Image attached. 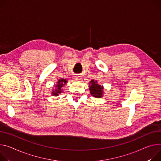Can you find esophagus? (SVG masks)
Here are the masks:
<instances>
[{"instance_id":"1","label":"esophagus","mask_w":161,"mask_h":161,"mask_svg":"<svg viewBox=\"0 0 161 161\" xmlns=\"http://www.w3.org/2000/svg\"><path fill=\"white\" fill-rule=\"evenodd\" d=\"M74 78H75V80H80L81 78H80V76H75L74 77Z\"/></svg>"}]
</instances>
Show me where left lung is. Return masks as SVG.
I'll list each match as a JSON object with an SVG mask.
<instances>
[{
	"label": "left lung",
	"instance_id": "1",
	"mask_svg": "<svg viewBox=\"0 0 161 161\" xmlns=\"http://www.w3.org/2000/svg\"><path fill=\"white\" fill-rule=\"evenodd\" d=\"M89 86L90 93L92 96L96 98H101L103 96L104 87L103 85L98 84L97 80H91L89 83Z\"/></svg>",
	"mask_w": 161,
	"mask_h": 161
}]
</instances>
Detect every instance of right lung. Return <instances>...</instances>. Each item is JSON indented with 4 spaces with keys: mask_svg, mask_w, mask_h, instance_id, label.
<instances>
[{
    "mask_svg": "<svg viewBox=\"0 0 161 161\" xmlns=\"http://www.w3.org/2000/svg\"><path fill=\"white\" fill-rule=\"evenodd\" d=\"M67 83V79L61 78L58 80V81L56 82L57 85H55V88H54L52 90L51 94L54 96H58L60 94L62 93L63 92L62 87H64V86Z\"/></svg>",
    "mask_w": 161,
    "mask_h": 161,
    "instance_id": "1",
    "label": "right lung"
}]
</instances>
